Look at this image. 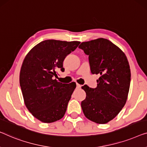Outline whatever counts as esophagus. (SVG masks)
Returning <instances> with one entry per match:
<instances>
[{"instance_id":"34e87169","label":"esophagus","mask_w":147,"mask_h":147,"mask_svg":"<svg viewBox=\"0 0 147 147\" xmlns=\"http://www.w3.org/2000/svg\"><path fill=\"white\" fill-rule=\"evenodd\" d=\"M76 87H77V88H80L81 87H82V86H81V85H80V84H76Z\"/></svg>"}]
</instances>
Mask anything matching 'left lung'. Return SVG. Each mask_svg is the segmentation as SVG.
<instances>
[{"instance_id":"8db88e82","label":"left lung","mask_w":147,"mask_h":147,"mask_svg":"<svg viewBox=\"0 0 147 147\" xmlns=\"http://www.w3.org/2000/svg\"><path fill=\"white\" fill-rule=\"evenodd\" d=\"M79 48L89 56L91 74L100 76L96 88L82 87L86 93L81 103L83 112L90 121L105 124L126 103L131 82L129 61L119 48L105 38L82 42Z\"/></svg>"}]
</instances>
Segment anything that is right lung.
I'll return each mask as SVG.
<instances>
[{"label":"right lung","instance_id":"obj_1","mask_svg":"<svg viewBox=\"0 0 147 147\" xmlns=\"http://www.w3.org/2000/svg\"><path fill=\"white\" fill-rule=\"evenodd\" d=\"M80 42L47 40L28 53L20 72V86L27 109L43 123L61 119L76 84L59 82L57 70L64 71L63 61Z\"/></svg>","mask_w":147,"mask_h":147}]
</instances>
